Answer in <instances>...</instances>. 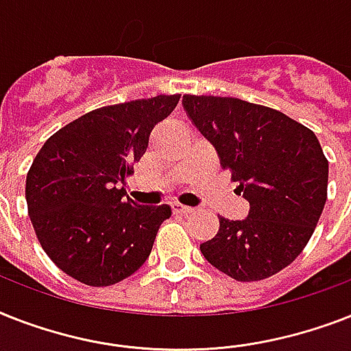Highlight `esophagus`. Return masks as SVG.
<instances>
[{"mask_svg": "<svg viewBox=\"0 0 351 351\" xmlns=\"http://www.w3.org/2000/svg\"><path fill=\"white\" fill-rule=\"evenodd\" d=\"M171 207H173V213H175V215H182V216H187V215H191V213H193V207H187V205H184V204H178V202H175V204L171 205Z\"/></svg>", "mask_w": 351, "mask_h": 351, "instance_id": "obj_1", "label": "esophagus"}]
</instances>
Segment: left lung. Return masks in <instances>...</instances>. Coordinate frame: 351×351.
<instances>
[{
    "instance_id": "obj_1",
    "label": "left lung",
    "mask_w": 351,
    "mask_h": 351,
    "mask_svg": "<svg viewBox=\"0 0 351 351\" xmlns=\"http://www.w3.org/2000/svg\"><path fill=\"white\" fill-rule=\"evenodd\" d=\"M184 110L249 200L245 220L220 216L204 258L236 281H261L306 247L326 204L328 160L314 131L234 97L184 95Z\"/></svg>"
}]
</instances>
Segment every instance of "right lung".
<instances>
[{"label":"right lung","instance_id":"1","mask_svg":"<svg viewBox=\"0 0 351 351\" xmlns=\"http://www.w3.org/2000/svg\"><path fill=\"white\" fill-rule=\"evenodd\" d=\"M180 95L93 110L53 133L27 175L28 216L43 250L70 278L110 287L141 269L169 205L144 207L119 184Z\"/></svg>","mask_w":351,"mask_h":351}]
</instances>
